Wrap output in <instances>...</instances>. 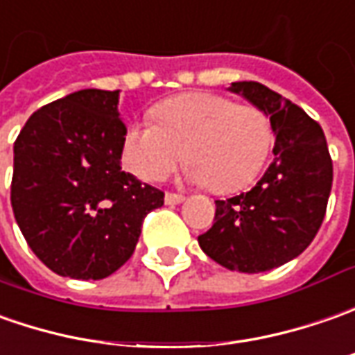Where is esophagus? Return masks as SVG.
<instances>
[{"label": "esophagus", "mask_w": 355, "mask_h": 355, "mask_svg": "<svg viewBox=\"0 0 355 355\" xmlns=\"http://www.w3.org/2000/svg\"><path fill=\"white\" fill-rule=\"evenodd\" d=\"M182 200H184V196H182V194H177V192H166L165 194V202L168 204V206L180 204Z\"/></svg>", "instance_id": "1"}]
</instances>
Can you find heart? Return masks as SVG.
Returning <instances> with one entry per match:
<instances>
[{"label":"heart","instance_id":"obj_1","mask_svg":"<svg viewBox=\"0 0 355 355\" xmlns=\"http://www.w3.org/2000/svg\"><path fill=\"white\" fill-rule=\"evenodd\" d=\"M154 121L131 123L121 141L123 163L143 180H163L189 161L187 175L214 192H234L259 175L275 131L255 105L214 92H187L155 105Z\"/></svg>","mask_w":355,"mask_h":355}]
</instances>
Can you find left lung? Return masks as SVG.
<instances>
[{
  "label": "left lung",
  "instance_id": "1",
  "mask_svg": "<svg viewBox=\"0 0 355 355\" xmlns=\"http://www.w3.org/2000/svg\"><path fill=\"white\" fill-rule=\"evenodd\" d=\"M230 90L269 116L275 159L250 192L216 202L214 224L198 243L230 271L261 273L295 259L318 234L332 189V159L322 128L299 105L259 82H234Z\"/></svg>",
  "mask_w": 355,
  "mask_h": 355
}]
</instances>
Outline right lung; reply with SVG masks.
<instances>
[{"label": "right lung", "mask_w": 355, "mask_h": 355, "mask_svg": "<svg viewBox=\"0 0 355 355\" xmlns=\"http://www.w3.org/2000/svg\"><path fill=\"white\" fill-rule=\"evenodd\" d=\"M119 92L80 90L37 110L13 145L11 208L56 275L98 281L135 251L165 192L121 171Z\"/></svg>", "instance_id": "1"}]
</instances>
